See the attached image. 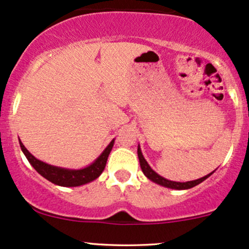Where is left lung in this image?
Segmentation results:
<instances>
[{"label":"left lung","mask_w":249,"mask_h":249,"mask_svg":"<svg viewBox=\"0 0 249 249\" xmlns=\"http://www.w3.org/2000/svg\"><path fill=\"white\" fill-rule=\"evenodd\" d=\"M137 152H138V158H139V162H141L142 171V173L146 176V178L150 179L151 181L156 182V184L160 185V186L172 188V190H188V188H192L194 186H196V185H199L200 182L204 181V180H206L208 177H211L214 173V171H213V172L207 174V176L202 177V178H200V179L192 180V181H186V182L172 181V180H168L166 178H164V177L159 176L157 172H154L152 168H151L150 165H148V162L145 160V158H144V156H142L141 146H139V145H138V151H137Z\"/></svg>","instance_id":"obj_1"}]
</instances>
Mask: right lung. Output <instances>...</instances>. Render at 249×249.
I'll return each mask as SVG.
<instances>
[{
	"mask_svg": "<svg viewBox=\"0 0 249 249\" xmlns=\"http://www.w3.org/2000/svg\"><path fill=\"white\" fill-rule=\"evenodd\" d=\"M113 144H115V139L111 141L107 148L101 153V156H99L92 164L89 165V166L79 168V170H71V168L53 166V165H49L47 164V162L35 158V157L25 148L24 145L22 144V142L19 141V146H21L22 152H23L24 156L27 157L28 161L30 162L31 166L35 168L43 178L49 180L53 184L63 187L82 186V185L88 184V182L93 181V180L98 178L103 171H104L105 165H107V157L108 154H110L111 150H112Z\"/></svg>",
	"mask_w": 249,
	"mask_h": 249,
	"instance_id": "right-lung-1",
	"label": "right lung"
}]
</instances>
